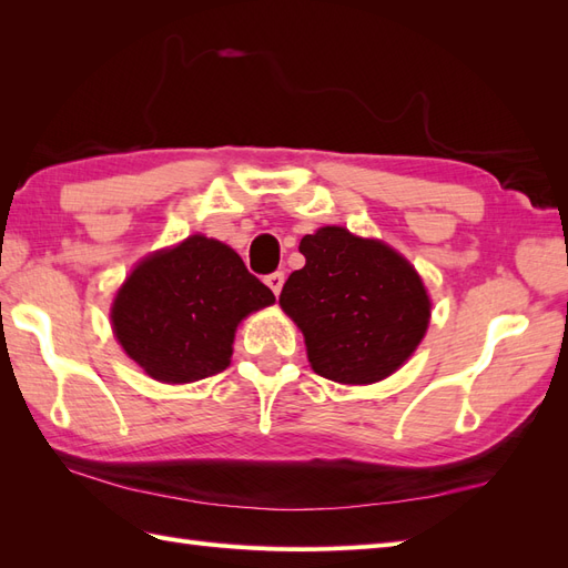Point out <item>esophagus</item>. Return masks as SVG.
Here are the masks:
<instances>
[{
    "label": "esophagus",
    "instance_id": "1",
    "mask_svg": "<svg viewBox=\"0 0 568 568\" xmlns=\"http://www.w3.org/2000/svg\"><path fill=\"white\" fill-rule=\"evenodd\" d=\"M283 283H285V273L283 271H275L271 275H265V285H268L275 295H281Z\"/></svg>",
    "mask_w": 568,
    "mask_h": 568
}]
</instances>
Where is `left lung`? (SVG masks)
Returning <instances> with one entry per match:
<instances>
[{
	"instance_id": "8db88e82",
	"label": "left lung",
	"mask_w": 568,
	"mask_h": 568,
	"mask_svg": "<svg viewBox=\"0 0 568 568\" xmlns=\"http://www.w3.org/2000/svg\"><path fill=\"white\" fill-rule=\"evenodd\" d=\"M300 253L305 268L285 281L281 307L303 329L315 373L361 385L400 368L429 324V297L413 265L342 226L307 234Z\"/></svg>"
}]
</instances>
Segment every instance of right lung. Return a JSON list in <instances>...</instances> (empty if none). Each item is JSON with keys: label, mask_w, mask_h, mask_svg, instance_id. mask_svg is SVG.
Returning a JSON list of instances; mask_svg holds the SVG:
<instances>
[{"label": "right lung", "mask_w": 568, "mask_h": 568, "mask_svg": "<svg viewBox=\"0 0 568 568\" xmlns=\"http://www.w3.org/2000/svg\"><path fill=\"white\" fill-rule=\"evenodd\" d=\"M271 303V287L246 271L236 251L195 234L136 265L116 293L112 324L149 376L190 383L222 373L236 324Z\"/></svg>", "instance_id": "obj_1"}]
</instances>
